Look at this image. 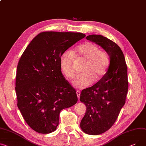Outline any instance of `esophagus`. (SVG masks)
Segmentation results:
<instances>
[{"instance_id": "34e87169", "label": "esophagus", "mask_w": 146, "mask_h": 146, "mask_svg": "<svg viewBox=\"0 0 146 146\" xmlns=\"http://www.w3.org/2000/svg\"><path fill=\"white\" fill-rule=\"evenodd\" d=\"M76 94L77 95V98H78V99L79 100V98H80V91H78L77 90L76 92Z\"/></svg>"}]
</instances>
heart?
Instances as JSON below:
<instances>
[{
	"label": "heart",
	"mask_w": 146,
	"mask_h": 146,
	"mask_svg": "<svg viewBox=\"0 0 146 146\" xmlns=\"http://www.w3.org/2000/svg\"><path fill=\"white\" fill-rule=\"evenodd\" d=\"M76 63H84L81 72L73 81L77 89H85L94 81L99 82L106 74L110 64V57L106 50L92 43L86 42L72 52L66 50L60 57V67L63 74L68 79L75 74Z\"/></svg>",
	"instance_id": "b5f03b06"
}]
</instances>
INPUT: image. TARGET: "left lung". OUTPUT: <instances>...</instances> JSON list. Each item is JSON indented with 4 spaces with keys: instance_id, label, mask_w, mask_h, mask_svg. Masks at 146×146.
<instances>
[{
    "instance_id": "1",
    "label": "left lung",
    "mask_w": 146,
    "mask_h": 146,
    "mask_svg": "<svg viewBox=\"0 0 146 146\" xmlns=\"http://www.w3.org/2000/svg\"><path fill=\"white\" fill-rule=\"evenodd\" d=\"M86 39L100 46L110 57L104 77L83 90L80 97L87 107L80 127L86 134L98 135L112 127L125 103L129 88L127 67L122 50L113 41L98 35L87 36Z\"/></svg>"
}]
</instances>
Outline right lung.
<instances>
[{"instance_id":"obj_1","label":"right lung","mask_w":146,"mask_h":146,"mask_svg":"<svg viewBox=\"0 0 146 146\" xmlns=\"http://www.w3.org/2000/svg\"><path fill=\"white\" fill-rule=\"evenodd\" d=\"M85 36L82 33H40L19 60L15 87L17 105L26 123L36 132L55 131L61 110L77 103L76 90L62 73L60 57Z\"/></svg>"}]
</instances>
